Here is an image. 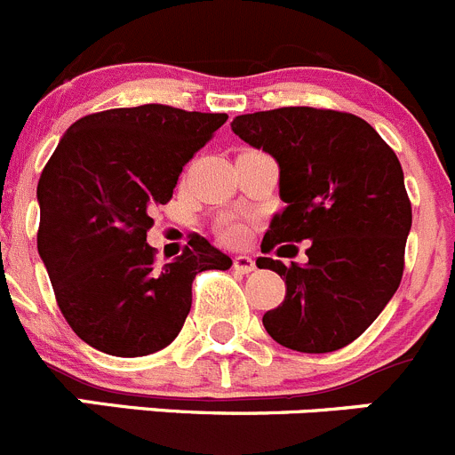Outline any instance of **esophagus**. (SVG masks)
Masks as SVG:
<instances>
[{
    "label": "esophagus",
    "instance_id": "esophagus-1",
    "mask_svg": "<svg viewBox=\"0 0 455 455\" xmlns=\"http://www.w3.org/2000/svg\"><path fill=\"white\" fill-rule=\"evenodd\" d=\"M254 261L250 257H245V254H241V257H235V270L239 272V275H248V272L254 270Z\"/></svg>",
    "mask_w": 455,
    "mask_h": 455
}]
</instances>
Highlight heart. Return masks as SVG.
<instances>
[{"mask_svg": "<svg viewBox=\"0 0 455 455\" xmlns=\"http://www.w3.org/2000/svg\"><path fill=\"white\" fill-rule=\"evenodd\" d=\"M241 235H243V230H241L239 223H223L220 225V236H223L225 241H239Z\"/></svg>", "mask_w": 455, "mask_h": 455, "instance_id": "1", "label": "heart"}]
</instances>
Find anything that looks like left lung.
<instances>
[{
    "mask_svg": "<svg viewBox=\"0 0 455 455\" xmlns=\"http://www.w3.org/2000/svg\"><path fill=\"white\" fill-rule=\"evenodd\" d=\"M232 132L279 165L285 207L261 252L310 241L304 266L257 259L285 281L281 306L263 315L267 335L299 353L344 348L378 319L404 270L411 203L395 151L366 120L313 107L236 116Z\"/></svg>",
    "mask_w": 455,
    "mask_h": 455,
    "instance_id": "left-lung-1",
    "label": "left lung"
}]
</instances>
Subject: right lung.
Here are the masks:
<instances>
[{
    "label": "right lung",
    "instance_id": "add662e5",
    "mask_svg": "<svg viewBox=\"0 0 455 455\" xmlns=\"http://www.w3.org/2000/svg\"><path fill=\"white\" fill-rule=\"evenodd\" d=\"M225 120L142 105L84 116L60 138L37 183V252L64 319L93 348L116 357L165 348L192 308L194 276L230 270L203 236L163 266L147 243L151 207L170 201L185 163Z\"/></svg>",
    "mask_w": 455,
    "mask_h": 455
}]
</instances>
